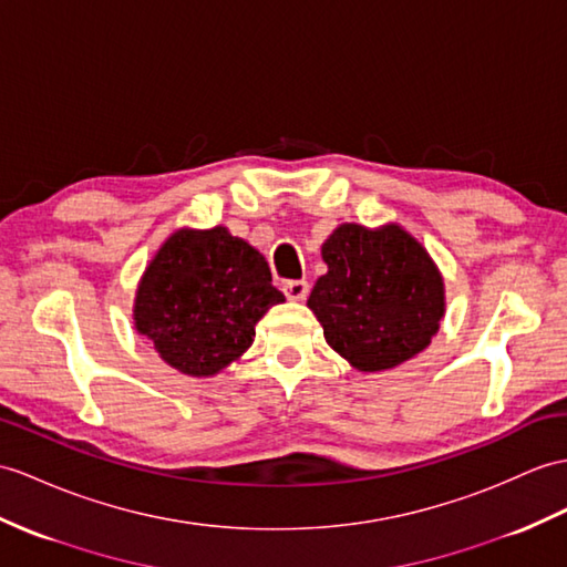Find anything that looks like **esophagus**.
I'll return each mask as SVG.
<instances>
[{"mask_svg": "<svg viewBox=\"0 0 567 567\" xmlns=\"http://www.w3.org/2000/svg\"><path fill=\"white\" fill-rule=\"evenodd\" d=\"M308 291H310L308 281H286L284 284V293L288 300H306Z\"/></svg>", "mask_w": 567, "mask_h": 567, "instance_id": "34e87169", "label": "esophagus"}]
</instances>
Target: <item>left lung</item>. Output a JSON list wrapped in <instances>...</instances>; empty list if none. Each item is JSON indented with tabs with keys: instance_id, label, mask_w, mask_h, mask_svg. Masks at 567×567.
<instances>
[{
	"instance_id": "left-lung-1",
	"label": "left lung",
	"mask_w": 567,
	"mask_h": 567,
	"mask_svg": "<svg viewBox=\"0 0 567 567\" xmlns=\"http://www.w3.org/2000/svg\"><path fill=\"white\" fill-rule=\"evenodd\" d=\"M327 274L308 308L351 368L390 370L431 347L445 315V279L399 224H341L322 243Z\"/></svg>"
}]
</instances>
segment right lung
<instances>
[{
  "label": "right lung",
  "mask_w": 567,
  "mask_h": 567,
  "mask_svg": "<svg viewBox=\"0 0 567 567\" xmlns=\"http://www.w3.org/2000/svg\"><path fill=\"white\" fill-rule=\"evenodd\" d=\"M284 300L265 255L226 226L177 228L142 274L132 320L163 363L214 378L240 361L257 322Z\"/></svg>",
  "instance_id": "obj_1"
}]
</instances>
